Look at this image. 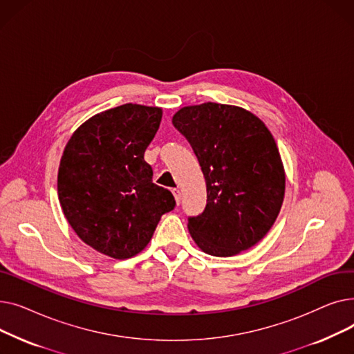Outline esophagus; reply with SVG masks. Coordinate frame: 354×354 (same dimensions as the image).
<instances>
[{
	"instance_id": "obj_1",
	"label": "esophagus",
	"mask_w": 354,
	"mask_h": 354,
	"mask_svg": "<svg viewBox=\"0 0 354 354\" xmlns=\"http://www.w3.org/2000/svg\"><path fill=\"white\" fill-rule=\"evenodd\" d=\"M172 194H174V196H175L176 203H179V202H180V191H179L178 188H174V189H172Z\"/></svg>"
}]
</instances>
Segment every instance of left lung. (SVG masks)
Returning <instances> with one entry per match:
<instances>
[{
	"mask_svg": "<svg viewBox=\"0 0 354 354\" xmlns=\"http://www.w3.org/2000/svg\"><path fill=\"white\" fill-rule=\"evenodd\" d=\"M172 123L191 143L207 182L205 209L188 218L196 245L215 257L254 247L284 201V166L271 132L251 111L211 102L182 107Z\"/></svg>",
	"mask_w": 354,
	"mask_h": 354,
	"instance_id": "8db88e82",
	"label": "left lung"
}]
</instances>
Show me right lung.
<instances>
[{"mask_svg": "<svg viewBox=\"0 0 354 354\" xmlns=\"http://www.w3.org/2000/svg\"><path fill=\"white\" fill-rule=\"evenodd\" d=\"M160 120L162 109L126 103L90 118L64 147L57 176L64 216L83 243L111 258L139 254L176 205L143 158Z\"/></svg>", "mask_w": 354, "mask_h": 354, "instance_id": "1", "label": "right lung"}]
</instances>
